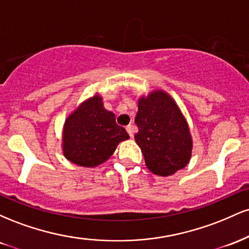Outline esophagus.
Listing matches in <instances>:
<instances>
[{
    "label": "esophagus",
    "mask_w": 249,
    "mask_h": 249,
    "mask_svg": "<svg viewBox=\"0 0 249 249\" xmlns=\"http://www.w3.org/2000/svg\"><path fill=\"white\" fill-rule=\"evenodd\" d=\"M134 130H136V128H134L133 125H131V124H130V125H127V126H126V131H127V133L130 134V137H131V138H132V137H133Z\"/></svg>",
    "instance_id": "esophagus-1"
}]
</instances>
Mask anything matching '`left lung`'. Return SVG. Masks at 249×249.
<instances>
[{
	"instance_id": "8db88e82",
	"label": "left lung",
	"mask_w": 249,
	"mask_h": 249,
	"mask_svg": "<svg viewBox=\"0 0 249 249\" xmlns=\"http://www.w3.org/2000/svg\"><path fill=\"white\" fill-rule=\"evenodd\" d=\"M134 123L137 144L145 164L154 174L167 177L188 164L192 137L178 105L164 91H153L138 102Z\"/></svg>"
}]
</instances>
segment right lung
Masks as SVG:
<instances>
[{
	"label": "right lung",
	"instance_id": "add662e5",
	"mask_svg": "<svg viewBox=\"0 0 249 249\" xmlns=\"http://www.w3.org/2000/svg\"><path fill=\"white\" fill-rule=\"evenodd\" d=\"M130 138L116 123L111 111L105 110L98 95L79 105L65 121L63 152L65 158L83 167H95L107 161L117 145Z\"/></svg>",
	"mask_w": 249,
	"mask_h": 249
}]
</instances>
